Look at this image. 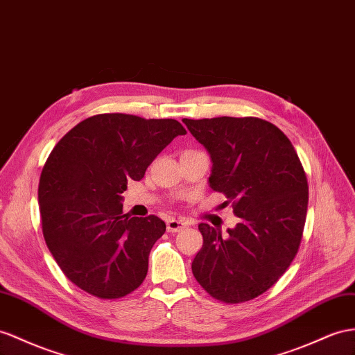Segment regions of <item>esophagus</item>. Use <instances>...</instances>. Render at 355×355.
I'll return each instance as SVG.
<instances>
[{
  "label": "esophagus",
  "mask_w": 355,
  "mask_h": 355,
  "mask_svg": "<svg viewBox=\"0 0 355 355\" xmlns=\"http://www.w3.org/2000/svg\"><path fill=\"white\" fill-rule=\"evenodd\" d=\"M187 226V222L183 220H177V219H171L166 222V230L168 232H178L180 230H183Z\"/></svg>",
  "instance_id": "obj_1"
}]
</instances>
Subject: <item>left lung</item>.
<instances>
[{
    "label": "left lung",
    "mask_w": 355,
    "mask_h": 355,
    "mask_svg": "<svg viewBox=\"0 0 355 355\" xmlns=\"http://www.w3.org/2000/svg\"><path fill=\"white\" fill-rule=\"evenodd\" d=\"M213 162L210 187L232 202L240 222L226 235L199 223L202 248L192 271L208 294L244 303L276 284L303 237L309 186L293 144L275 124L257 116L189 120Z\"/></svg>",
    "instance_id": "obj_1"
}]
</instances>
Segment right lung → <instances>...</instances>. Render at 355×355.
Instances as JSON below:
<instances>
[{
  "label": "right lung",
  "instance_id": "add662e5",
  "mask_svg": "<svg viewBox=\"0 0 355 355\" xmlns=\"http://www.w3.org/2000/svg\"><path fill=\"white\" fill-rule=\"evenodd\" d=\"M178 135L186 129L171 118L98 114L51 151L39 183L43 237L66 277L85 293L121 298L147 276L150 250L166 225L157 216L124 214L121 193Z\"/></svg>",
  "mask_w": 355,
  "mask_h": 355
}]
</instances>
